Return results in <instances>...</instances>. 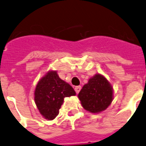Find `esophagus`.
<instances>
[{"instance_id":"1","label":"esophagus","mask_w":146,"mask_h":146,"mask_svg":"<svg viewBox=\"0 0 146 146\" xmlns=\"http://www.w3.org/2000/svg\"><path fill=\"white\" fill-rule=\"evenodd\" d=\"M74 89H75V92H76V94H78L81 90V86H76Z\"/></svg>"}]
</instances>
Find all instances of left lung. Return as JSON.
Returning a JSON list of instances; mask_svg holds the SVG:
<instances>
[{
	"mask_svg": "<svg viewBox=\"0 0 146 146\" xmlns=\"http://www.w3.org/2000/svg\"><path fill=\"white\" fill-rule=\"evenodd\" d=\"M78 98L82 107L92 113L104 111L113 100V89L107 79L100 74H96L84 85Z\"/></svg>",
	"mask_w": 146,
	"mask_h": 146,
	"instance_id": "1",
	"label": "left lung"
}]
</instances>
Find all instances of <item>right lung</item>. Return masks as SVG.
Listing matches in <instances>:
<instances>
[{"instance_id": "1", "label": "right lung", "mask_w": 146, "mask_h": 146, "mask_svg": "<svg viewBox=\"0 0 146 146\" xmlns=\"http://www.w3.org/2000/svg\"><path fill=\"white\" fill-rule=\"evenodd\" d=\"M74 95L72 86L60 79L57 71L51 70L36 84L34 100L40 114L51 121L58 115L64 98Z\"/></svg>"}]
</instances>
